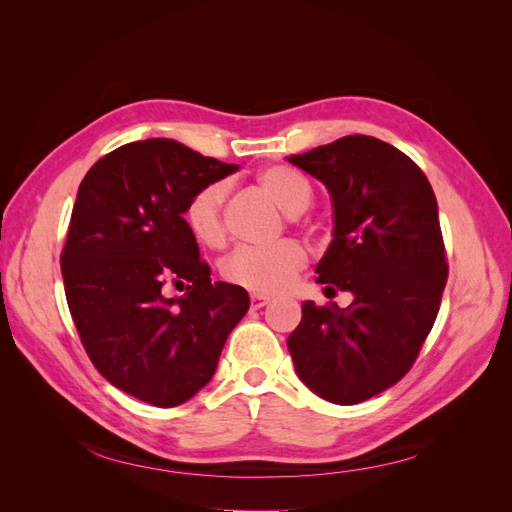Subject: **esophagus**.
Wrapping results in <instances>:
<instances>
[{"label":"esophagus","mask_w":512,"mask_h":512,"mask_svg":"<svg viewBox=\"0 0 512 512\" xmlns=\"http://www.w3.org/2000/svg\"><path fill=\"white\" fill-rule=\"evenodd\" d=\"M269 303H271V299L265 297V294H252V309H260Z\"/></svg>","instance_id":"obj_1"}]
</instances>
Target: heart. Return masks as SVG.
I'll return each instance as SVG.
<instances>
[{
	"instance_id": "heart-1",
	"label": "heart",
	"mask_w": 512,
	"mask_h": 512,
	"mask_svg": "<svg viewBox=\"0 0 512 512\" xmlns=\"http://www.w3.org/2000/svg\"><path fill=\"white\" fill-rule=\"evenodd\" d=\"M258 188L280 207L292 222L307 211L314 200V185L297 168L275 164L258 173ZM228 188L224 181H213L198 188L183 209V220L198 243L220 247L226 239L224 203ZM307 262V254L297 241H277L269 247H241L222 265L224 280L232 286L256 294L284 290Z\"/></svg>"
}]
</instances>
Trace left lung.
<instances>
[{"label": "left lung", "instance_id": "left-lung-1", "mask_svg": "<svg viewBox=\"0 0 512 512\" xmlns=\"http://www.w3.org/2000/svg\"><path fill=\"white\" fill-rule=\"evenodd\" d=\"M288 162L327 185L333 200L318 284L354 297L344 309L305 301L288 350L309 391L361 404L408 374L436 322L448 277L436 194L404 151L365 134Z\"/></svg>", "mask_w": 512, "mask_h": 512}]
</instances>
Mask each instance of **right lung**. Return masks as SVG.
Wrapping results in <instances>:
<instances>
[{
    "mask_svg": "<svg viewBox=\"0 0 512 512\" xmlns=\"http://www.w3.org/2000/svg\"><path fill=\"white\" fill-rule=\"evenodd\" d=\"M170 138L106 153L79 185L61 275L74 327L100 374L158 408L213 378L228 333L250 309L239 286L211 282L183 220L190 196L235 173ZM166 283H188L168 300Z\"/></svg>",
    "mask_w": 512,
    "mask_h": 512,
    "instance_id": "obj_1",
    "label": "right lung"
}]
</instances>
